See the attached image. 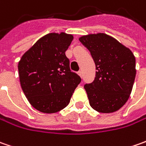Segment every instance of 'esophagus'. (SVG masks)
I'll return each mask as SVG.
<instances>
[{"instance_id": "1", "label": "esophagus", "mask_w": 146, "mask_h": 146, "mask_svg": "<svg viewBox=\"0 0 146 146\" xmlns=\"http://www.w3.org/2000/svg\"><path fill=\"white\" fill-rule=\"evenodd\" d=\"M78 75H79V76H80V77H81V78H82V76H83V75H82V71H81V70L78 71Z\"/></svg>"}]
</instances>
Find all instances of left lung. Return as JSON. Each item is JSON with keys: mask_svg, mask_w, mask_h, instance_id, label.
Returning a JSON list of instances; mask_svg holds the SVG:
<instances>
[{"mask_svg": "<svg viewBox=\"0 0 146 146\" xmlns=\"http://www.w3.org/2000/svg\"><path fill=\"white\" fill-rule=\"evenodd\" d=\"M96 65L93 83L85 84L89 104L100 113H113L126 103L136 77V58L130 48L106 33L79 38Z\"/></svg>", "mask_w": 146, "mask_h": 146, "instance_id": "8db88e82", "label": "left lung"}]
</instances>
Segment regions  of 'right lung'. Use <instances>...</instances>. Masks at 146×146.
<instances>
[{"label":"right lung","mask_w":146,"mask_h":146,"mask_svg":"<svg viewBox=\"0 0 146 146\" xmlns=\"http://www.w3.org/2000/svg\"><path fill=\"white\" fill-rule=\"evenodd\" d=\"M71 34L48 33L40 38L19 62L20 84L26 98L37 110L53 114L70 102L80 77L70 70L66 51Z\"/></svg>","instance_id":"right-lung-1"}]
</instances>
